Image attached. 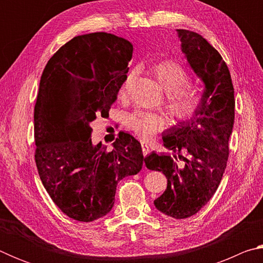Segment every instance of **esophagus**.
I'll list each match as a JSON object with an SVG mask.
<instances>
[{
	"mask_svg": "<svg viewBox=\"0 0 263 263\" xmlns=\"http://www.w3.org/2000/svg\"><path fill=\"white\" fill-rule=\"evenodd\" d=\"M141 149H142V154H144V157H146V155L149 153L148 145L145 144V142H141Z\"/></svg>",
	"mask_w": 263,
	"mask_h": 263,
	"instance_id": "1",
	"label": "esophagus"
}]
</instances>
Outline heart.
Returning <instances> with one entry per match:
<instances>
[{"instance_id":"b5f03b06","label":"heart","mask_w":263,"mask_h":263,"mask_svg":"<svg viewBox=\"0 0 263 263\" xmlns=\"http://www.w3.org/2000/svg\"><path fill=\"white\" fill-rule=\"evenodd\" d=\"M149 73L157 79L166 94L164 106L174 124H184L197 117L203 108L205 96L199 88L191 86V77L180 62L162 60L149 67ZM135 70H130L118 89V97L125 100L130 92ZM164 115L136 111L125 119V126L141 139H149L167 126Z\"/></svg>"}]
</instances>
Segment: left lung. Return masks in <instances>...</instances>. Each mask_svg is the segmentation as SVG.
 Returning a JSON list of instances; mask_svg holds the SVG:
<instances>
[{
    "mask_svg": "<svg viewBox=\"0 0 263 263\" xmlns=\"http://www.w3.org/2000/svg\"><path fill=\"white\" fill-rule=\"evenodd\" d=\"M182 51L205 83L203 108L191 122L163 136L173 155L151 153L145 164L167 177V189L154 201L164 215L183 219L197 213L216 193L229 159L234 123V88L230 70L215 47L194 31L177 30Z\"/></svg>",
    "mask_w": 263,
    "mask_h": 263,
    "instance_id": "left-lung-1",
    "label": "left lung"
}]
</instances>
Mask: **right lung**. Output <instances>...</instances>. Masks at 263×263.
<instances>
[{
    "instance_id": "obj_1",
    "label": "right lung",
    "mask_w": 263,
    "mask_h": 263,
    "mask_svg": "<svg viewBox=\"0 0 263 263\" xmlns=\"http://www.w3.org/2000/svg\"><path fill=\"white\" fill-rule=\"evenodd\" d=\"M130 42L95 32L78 35L48 60L34 104V161L44 188L66 216L92 221L114 206L124 177L140 172V142L119 132L114 149L91 142L95 119L108 117L128 72Z\"/></svg>"
}]
</instances>
